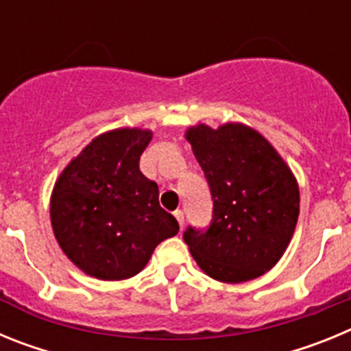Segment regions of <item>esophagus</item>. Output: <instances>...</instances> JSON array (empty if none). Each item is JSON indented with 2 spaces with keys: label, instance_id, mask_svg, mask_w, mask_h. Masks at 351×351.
<instances>
[{
  "label": "esophagus",
  "instance_id": "34e87169",
  "mask_svg": "<svg viewBox=\"0 0 351 351\" xmlns=\"http://www.w3.org/2000/svg\"><path fill=\"white\" fill-rule=\"evenodd\" d=\"M173 216H176V219H178L179 226H181L182 230V226H184V214H182V210H173Z\"/></svg>",
  "mask_w": 351,
  "mask_h": 351
}]
</instances>
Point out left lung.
Wrapping results in <instances>:
<instances>
[{"instance_id":"left-lung-1","label":"left lung","mask_w":351,"mask_h":351,"mask_svg":"<svg viewBox=\"0 0 351 351\" xmlns=\"http://www.w3.org/2000/svg\"><path fill=\"white\" fill-rule=\"evenodd\" d=\"M186 141L213 195L207 230L188 226L184 243L209 278L244 283L280 262L299 218V184L274 145L243 123L190 126Z\"/></svg>"}]
</instances>
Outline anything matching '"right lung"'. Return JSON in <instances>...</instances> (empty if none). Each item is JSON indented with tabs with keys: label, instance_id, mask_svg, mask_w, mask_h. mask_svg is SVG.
I'll use <instances>...</instances> for the list:
<instances>
[{
	"label": "right lung",
	"instance_id": "1",
	"mask_svg": "<svg viewBox=\"0 0 351 351\" xmlns=\"http://www.w3.org/2000/svg\"><path fill=\"white\" fill-rule=\"evenodd\" d=\"M151 130L116 128L93 138L56 179L51 225L64 255L104 281L133 278L154 247L179 232L158 184L138 169Z\"/></svg>",
	"mask_w": 351,
	"mask_h": 351
}]
</instances>
